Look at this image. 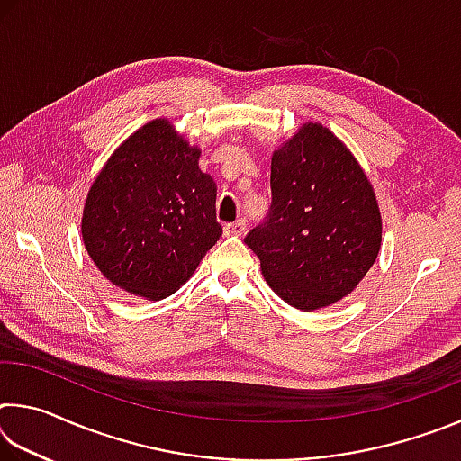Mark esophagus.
Here are the masks:
<instances>
[{"instance_id": "34e87169", "label": "esophagus", "mask_w": 461, "mask_h": 461, "mask_svg": "<svg viewBox=\"0 0 461 461\" xmlns=\"http://www.w3.org/2000/svg\"><path fill=\"white\" fill-rule=\"evenodd\" d=\"M246 228H248V221L244 220V217H241V220H238V221H233V223H228L223 228V233L225 236H244L246 233Z\"/></svg>"}]
</instances>
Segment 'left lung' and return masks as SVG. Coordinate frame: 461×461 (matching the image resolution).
<instances>
[{"label":"left lung","instance_id":"1","mask_svg":"<svg viewBox=\"0 0 461 461\" xmlns=\"http://www.w3.org/2000/svg\"><path fill=\"white\" fill-rule=\"evenodd\" d=\"M270 193L267 217L244 241L272 291L303 311L352 293L382 240L376 197L352 152L307 123L272 156Z\"/></svg>","mask_w":461,"mask_h":461}]
</instances>
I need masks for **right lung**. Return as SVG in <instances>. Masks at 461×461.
<instances>
[{
	"label": "right lung",
	"mask_w": 461,
	"mask_h": 461,
	"mask_svg": "<svg viewBox=\"0 0 461 461\" xmlns=\"http://www.w3.org/2000/svg\"><path fill=\"white\" fill-rule=\"evenodd\" d=\"M217 185L199 150L156 120L130 136L97 175L85 201L83 241L107 280L146 299H165L191 278L221 236Z\"/></svg>",
	"instance_id": "obj_1"
}]
</instances>
